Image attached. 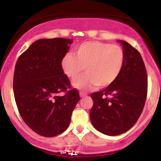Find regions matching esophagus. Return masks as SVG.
Returning a JSON list of instances; mask_svg holds the SVG:
<instances>
[{
    "label": "esophagus",
    "instance_id": "obj_1",
    "mask_svg": "<svg viewBox=\"0 0 161 161\" xmlns=\"http://www.w3.org/2000/svg\"><path fill=\"white\" fill-rule=\"evenodd\" d=\"M86 95H87L86 93H82V92H80V97H85Z\"/></svg>",
    "mask_w": 161,
    "mask_h": 161
}]
</instances>
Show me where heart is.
I'll list each match as a JSON object with an SVG mask.
<instances>
[{
	"instance_id": "b5f03b06",
	"label": "heart",
	"mask_w": 161,
	"mask_h": 161,
	"mask_svg": "<svg viewBox=\"0 0 161 161\" xmlns=\"http://www.w3.org/2000/svg\"><path fill=\"white\" fill-rule=\"evenodd\" d=\"M124 52L119 45L102 42H88L76 50V55L68 53L62 59V69L68 78L75 80L73 86L82 91L95 86L106 88L115 81L123 69Z\"/></svg>"
}]
</instances>
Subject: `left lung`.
I'll list each match as a JSON object with an SVG mask.
<instances>
[{
    "instance_id": "8db88e82",
    "label": "left lung",
    "mask_w": 161,
    "mask_h": 161,
    "mask_svg": "<svg viewBox=\"0 0 161 161\" xmlns=\"http://www.w3.org/2000/svg\"><path fill=\"white\" fill-rule=\"evenodd\" d=\"M119 42L124 52L119 76L105 89L91 94V123L98 131L111 136L124 133L136 124L147 93V71L141 55L126 41Z\"/></svg>"
}]
</instances>
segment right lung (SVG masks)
<instances>
[{"mask_svg": "<svg viewBox=\"0 0 161 161\" xmlns=\"http://www.w3.org/2000/svg\"><path fill=\"white\" fill-rule=\"evenodd\" d=\"M72 39L43 38L33 42L18 59L14 93L21 117L37 134L53 137L64 131L79 102L61 63ZM64 92V96L58 93Z\"/></svg>", "mask_w": 161, "mask_h": 161, "instance_id": "1", "label": "right lung"}]
</instances>
